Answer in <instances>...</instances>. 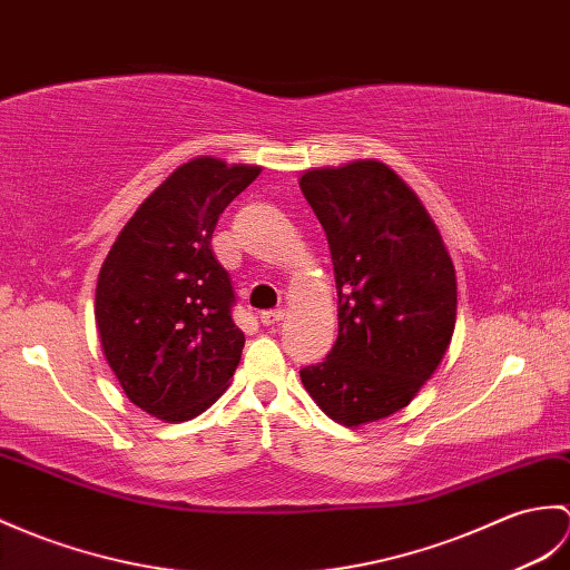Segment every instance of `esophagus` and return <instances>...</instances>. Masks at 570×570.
I'll return each instance as SVG.
<instances>
[{
    "instance_id": "esophagus-1",
    "label": "esophagus",
    "mask_w": 570,
    "mask_h": 570,
    "mask_svg": "<svg viewBox=\"0 0 570 570\" xmlns=\"http://www.w3.org/2000/svg\"><path fill=\"white\" fill-rule=\"evenodd\" d=\"M284 315H286V311H284V308H272V311H262V313H259V321H262V325H274V323H279Z\"/></svg>"
}]
</instances>
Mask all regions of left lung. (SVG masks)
Returning <instances> with one entry per match:
<instances>
[{
  "label": "left lung",
  "instance_id": "8db88e82",
  "mask_svg": "<svg viewBox=\"0 0 570 570\" xmlns=\"http://www.w3.org/2000/svg\"><path fill=\"white\" fill-rule=\"evenodd\" d=\"M327 235L337 342L301 368L340 425L399 413L442 364L456 325V274L417 194L379 160L306 169L298 179Z\"/></svg>",
  "mask_w": 570,
  "mask_h": 570
}]
</instances>
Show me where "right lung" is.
I'll use <instances>...</instances> for the list:
<instances>
[{
    "mask_svg": "<svg viewBox=\"0 0 570 570\" xmlns=\"http://www.w3.org/2000/svg\"><path fill=\"white\" fill-rule=\"evenodd\" d=\"M257 165L194 157L118 233L95 298L101 350L128 401L153 417L202 415L228 389L245 347L235 294L210 235Z\"/></svg>",
    "mask_w": 570,
    "mask_h": 570,
    "instance_id": "1",
    "label": "right lung"
}]
</instances>
